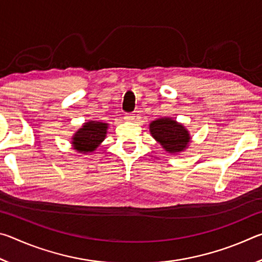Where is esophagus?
Listing matches in <instances>:
<instances>
[{
  "label": "esophagus",
  "instance_id": "34e87169",
  "mask_svg": "<svg viewBox=\"0 0 262 262\" xmlns=\"http://www.w3.org/2000/svg\"><path fill=\"white\" fill-rule=\"evenodd\" d=\"M134 114H132V113H127L126 115H125V120H127V121H133L134 120Z\"/></svg>",
  "mask_w": 262,
  "mask_h": 262
}]
</instances>
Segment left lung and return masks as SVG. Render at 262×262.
Masks as SVG:
<instances>
[{
  "label": "left lung",
  "mask_w": 262,
  "mask_h": 262,
  "mask_svg": "<svg viewBox=\"0 0 262 262\" xmlns=\"http://www.w3.org/2000/svg\"><path fill=\"white\" fill-rule=\"evenodd\" d=\"M150 134L170 154L181 152L188 147L190 136L184 125L171 118H161L149 125Z\"/></svg>",
  "instance_id": "8db88e82"
}]
</instances>
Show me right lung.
Returning a JSON list of instances; mask_svg holds the SVG:
<instances>
[{
	"label": "right lung",
	"instance_id": "right-lung-1",
	"mask_svg": "<svg viewBox=\"0 0 262 262\" xmlns=\"http://www.w3.org/2000/svg\"><path fill=\"white\" fill-rule=\"evenodd\" d=\"M108 123L100 121H88L75 133L72 144L78 152H92L105 140Z\"/></svg>",
	"mask_w": 262,
	"mask_h": 262
}]
</instances>
